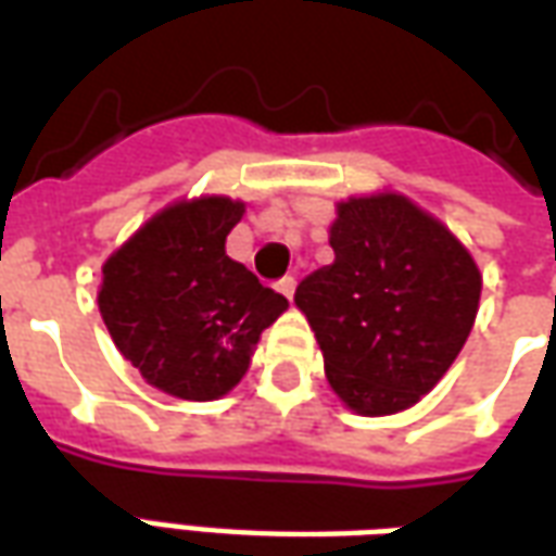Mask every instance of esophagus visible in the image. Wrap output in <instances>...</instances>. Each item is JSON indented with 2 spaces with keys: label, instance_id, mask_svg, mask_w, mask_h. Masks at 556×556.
Here are the masks:
<instances>
[{
  "label": "esophagus",
  "instance_id": "esophagus-1",
  "mask_svg": "<svg viewBox=\"0 0 556 556\" xmlns=\"http://www.w3.org/2000/svg\"><path fill=\"white\" fill-rule=\"evenodd\" d=\"M294 286H298V282H294V277H282L277 282V289L282 291V294H286L289 301H291V298H294Z\"/></svg>",
  "mask_w": 556,
  "mask_h": 556
}]
</instances>
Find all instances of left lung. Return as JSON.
<instances>
[{"label":"left lung","instance_id":"left-lung-1","mask_svg":"<svg viewBox=\"0 0 556 556\" xmlns=\"http://www.w3.org/2000/svg\"><path fill=\"white\" fill-rule=\"evenodd\" d=\"M333 265L294 291L337 396L363 417L417 405L473 327L479 277L453 231L405 195L339 202Z\"/></svg>","mask_w":556,"mask_h":556}]
</instances>
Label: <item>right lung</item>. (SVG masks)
<instances>
[{
    "instance_id": "1",
    "label": "right lung",
    "mask_w": 556,
    "mask_h": 556,
    "mask_svg": "<svg viewBox=\"0 0 556 556\" xmlns=\"http://www.w3.org/2000/svg\"><path fill=\"white\" fill-rule=\"evenodd\" d=\"M243 202L205 195L151 217L103 265L98 294L115 349L148 384L207 402L238 384L289 301L226 255Z\"/></svg>"
}]
</instances>
